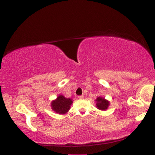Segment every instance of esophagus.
I'll return each mask as SVG.
<instances>
[{
	"label": "esophagus",
	"instance_id": "obj_1",
	"mask_svg": "<svg viewBox=\"0 0 155 155\" xmlns=\"http://www.w3.org/2000/svg\"><path fill=\"white\" fill-rule=\"evenodd\" d=\"M78 98H79V99H83V98H84V96L83 95H80V96H78Z\"/></svg>",
	"mask_w": 155,
	"mask_h": 155
}]
</instances>
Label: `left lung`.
<instances>
[{
  "label": "left lung",
  "mask_w": 155,
  "mask_h": 155,
  "mask_svg": "<svg viewBox=\"0 0 155 155\" xmlns=\"http://www.w3.org/2000/svg\"><path fill=\"white\" fill-rule=\"evenodd\" d=\"M97 102V107L98 109L101 110H107L108 106H109V102H108L107 100L104 99V98L103 97H97L96 100Z\"/></svg>",
  "instance_id": "obj_1"
}]
</instances>
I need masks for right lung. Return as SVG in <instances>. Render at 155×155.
I'll use <instances>...</instances> for the list:
<instances>
[{"instance_id": "add662e5", "label": "right lung", "mask_w": 155, "mask_h": 155, "mask_svg": "<svg viewBox=\"0 0 155 155\" xmlns=\"http://www.w3.org/2000/svg\"><path fill=\"white\" fill-rule=\"evenodd\" d=\"M72 103L71 98H65L62 95H59L57 99L52 101L51 107L52 110L60 114L67 113Z\"/></svg>"}]
</instances>
